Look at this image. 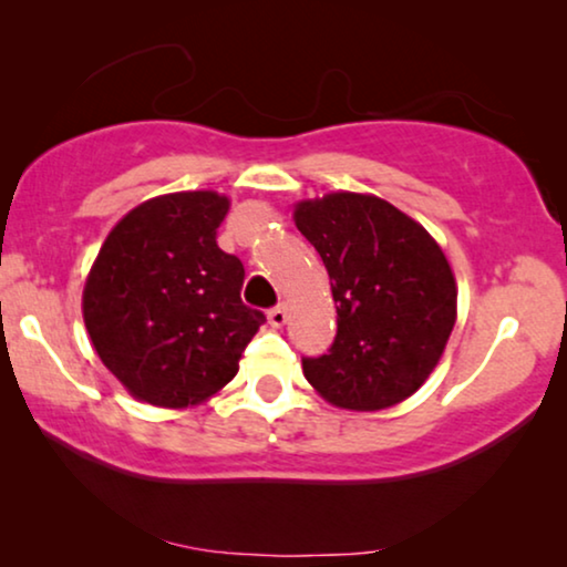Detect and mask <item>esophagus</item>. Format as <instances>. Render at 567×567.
Here are the masks:
<instances>
[{
	"label": "esophagus",
	"instance_id": "34e87169",
	"mask_svg": "<svg viewBox=\"0 0 567 567\" xmlns=\"http://www.w3.org/2000/svg\"><path fill=\"white\" fill-rule=\"evenodd\" d=\"M286 320H289V307L286 305H278V307H274L268 312V322H270V328H284L286 324Z\"/></svg>",
	"mask_w": 567,
	"mask_h": 567
}]
</instances>
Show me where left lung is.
Instances as JSON below:
<instances>
[{
	"mask_svg": "<svg viewBox=\"0 0 567 567\" xmlns=\"http://www.w3.org/2000/svg\"><path fill=\"white\" fill-rule=\"evenodd\" d=\"M293 224L320 252L338 309L336 343L301 361L307 382L353 413L408 400L436 369L456 322V281L441 245L371 193L297 200Z\"/></svg>",
	"mask_w": 567,
	"mask_h": 567,
	"instance_id": "obj_1",
	"label": "left lung"
}]
</instances>
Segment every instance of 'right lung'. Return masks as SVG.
Segmentation results:
<instances>
[{"mask_svg":"<svg viewBox=\"0 0 567 567\" xmlns=\"http://www.w3.org/2000/svg\"><path fill=\"white\" fill-rule=\"evenodd\" d=\"M229 206L216 190L144 200L107 231L84 278L92 348L138 402L185 410L212 400L266 322L239 299L243 262L216 245Z\"/></svg>","mask_w":567,"mask_h":567,"instance_id":"right-lung-1","label":"right lung"}]
</instances>
